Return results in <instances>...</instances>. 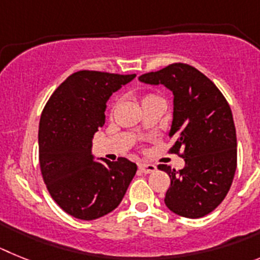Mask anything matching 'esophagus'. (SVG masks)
Returning a JSON list of instances; mask_svg holds the SVG:
<instances>
[{"mask_svg": "<svg viewBox=\"0 0 260 260\" xmlns=\"http://www.w3.org/2000/svg\"><path fill=\"white\" fill-rule=\"evenodd\" d=\"M139 169L141 170V173H144V174L154 173V171L157 170V168H155L154 165H150V164H140Z\"/></svg>", "mask_w": 260, "mask_h": 260, "instance_id": "obj_1", "label": "esophagus"}]
</instances>
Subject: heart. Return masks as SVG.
Instances as JSON below:
<instances>
[{"label":"heart","mask_w":260,"mask_h":260,"mask_svg":"<svg viewBox=\"0 0 260 260\" xmlns=\"http://www.w3.org/2000/svg\"><path fill=\"white\" fill-rule=\"evenodd\" d=\"M152 96H154V95H149V96H146V98H152ZM146 98H145V99H146Z\"/></svg>","instance_id":"b5f03b06"}]
</instances>
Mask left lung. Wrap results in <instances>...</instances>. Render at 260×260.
Segmentation results:
<instances>
[{
  "label": "left lung",
  "instance_id": "left-lung-1",
  "mask_svg": "<svg viewBox=\"0 0 260 260\" xmlns=\"http://www.w3.org/2000/svg\"><path fill=\"white\" fill-rule=\"evenodd\" d=\"M139 80L164 85L174 95L171 152L182 149L186 165L179 171L158 166L171 180L165 204L182 217H204L224 200L236 174L237 136L229 103L208 77L188 64L175 62Z\"/></svg>",
  "mask_w": 260,
  "mask_h": 260
}]
</instances>
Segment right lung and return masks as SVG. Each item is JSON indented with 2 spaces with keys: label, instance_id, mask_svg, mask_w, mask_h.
Instances as JSON below:
<instances>
[{
  "label": "right lung",
  "instance_id": "1",
  "mask_svg": "<svg viewBox=\"0 0 260 260\" xmlns=\"http://www.w3.org/2000/svg\"><path fill=\"white\" fill-rule=\"evenodd\" d=\"M136 74L80 71L55 90L39 123L43 179L62 211L80 220H95L114 211L137 171L127 158L94 161V133L105 124L112 92Z\"/></svg>",
  "mask_w": 260,
  "mask_h": 260
}]
</instances>
